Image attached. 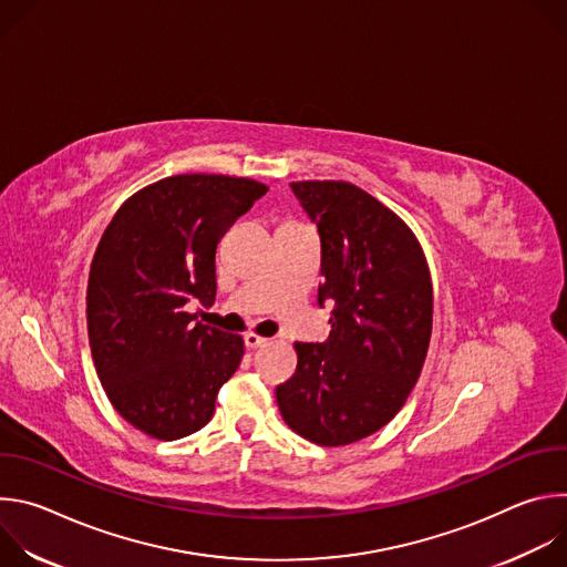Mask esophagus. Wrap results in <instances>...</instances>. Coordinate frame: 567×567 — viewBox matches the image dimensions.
<instances>
[{
  "label": "esophagus",
  "mask_w": 567,
  "mask_h": 567,
  "mask_svg": "<svg viewBox=\"0 0 567 567\" xmlns=\"http://www.w3.org/2000/svg\"><path fill=\"white\" fill-rule=\"evenodd\" d=\"M245 343H247V348L256 350V348H262V346H267V343H269V339H265V337H258V334L249 332V334H245Z\"/></svg>",
  "instance_id": "obj_1"
}]
</instances>
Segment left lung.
<instances>
[{"instance_id":"8db88e82","label":"left lung","mask_w":567,"mask_h":567,"mask_svg":"<svg viewBox=\"0 0 567 567\" xmlns=\"http://www.w3.org/2000/svg\"><path fill=\"white\" fill-rule=\"evenodd\" d=\"M320 235L318 305L334 302L326 343H296L276 388L282 420L320 446L385 426L420 379L433 330L431 274L413 230L348 182H293Z\"/></svg>"}]
</instances>
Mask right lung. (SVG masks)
<instances>
[{
  "instance_id": "add662e5",
  "label": "right lung",
  "mask_w": 567,
  "mask_h": 567,
  "mask_svg": "<svg viewBox=\"0 0 567 567\" xmlns=\"http://www.w3.org/2000/svg\"><path fill=\"white\" fill-rule=\"evenodd\" d=\"M269 188L226 175H177L132 195L105 228L87 285L99 379L123 420L156 440L206 426L245 341L197 322L215 302V251Z\"/></svg>"
}]
</instances>
